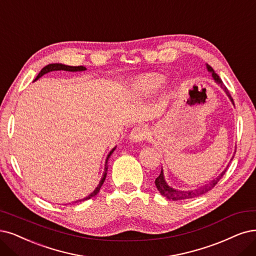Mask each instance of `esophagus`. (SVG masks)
<instances>
[{
    "label": "esophagus",
    "mask_w": 256,
    "mask_h": 256,
    "mask_svg": "<svg viewBox=\"0 0 256 256\" xmlns=\"http://www.w3.org/2000/svg\"><path fill=\"white\" fill-rule=\"evenodd\" d=\"M148 137V128L144 126H138L130 132V139L133 142H142Z\"/></svg>",
    "instance_id": "esophagus-1"
}]
</instances>
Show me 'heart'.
Segmentation results:
<instances>
[{
    "label": "heart",
    "instance_id": "obj_1",
    "mask_svg": "<svg viewBox=\"0 0 256 256\" xmlns=\"http://www.w3.org/2000/svg\"><path fill=\"white\" fill-rule=\"evenodd\" d=\"M166 82V77L160 74H146L133 82L134 92L141 97H148L156 92Z\"/></svg>",
    "mask_w": 256,
    "mask_h": 256
}]
</instances>
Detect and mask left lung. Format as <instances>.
I'll return each instance as SVG.
<instances>
[{
  "label": "left lung",
  "instance_id": "left-lung-1",
  "mask_svg": "<svg viewBox=\"0 0 256 256\" xmlns=\"http://www.w3.org/2000/svg\"><path fill=\"white\" fill-rule=\"evenodd\" d=\"M206 65L208 72L212 74L213 80H214L217 84H218L224 90V92H226V96H228V98H229V99L231 100V102L233 103V99H232V97H231V94H230L229 90H226V88L224 85L222 79L220 78V76L214 72V70L211 68V66H210L209 64H206ZM233 104H234V103H233ZM235 152H236V150H235ZM235 152H234V154H235ZM233 158H234V155L232 156L231 160H232ZM231 160H230V162H231ZM230 162H229V164H230ZM228 166H229V164L226 166V168L224 170V171H222L218 176H217L216 178H214L213 180L209 182V184H204V186H200V188H195V190H186V191L176 190V188H173L172 186H170L168 184V182H166L164 174V170H162V173H160V175L156 178L155 184H156V188H157V190L159 191V193L162 194V196L166 197L168 200H188V198H193V197L200 196V195H202V194H204V193H206V192H209V191L211 190V188H213L216 186V184L220 180L224 174L226 173V168H228Z\"/></svg>",
  "mask_w": 256,
  "mask_h": 256
}]
</instances>
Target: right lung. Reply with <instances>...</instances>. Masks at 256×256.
I'll return each mask as SVG.
<instances>
[{"mask_svg": "<svg viewBox=\"0 0 256 256\" xmlns=\"http://www.w3.org/2000/svg\"><path fill=\"white\" fill-rule=\"evenodd\" d=\"M54 70H65V72H84V70H86V68H84V66H70V65L62 64V63H52V64L46 65L45 68H43L41 70V72H39V74L36 76V78L34 80V81H36L38 79H40V78L42 77V76H44L45 74H48V72H54ZM116 148H117V146L112 148L110 152L108 154V157H106V164H104V172H103V175H102V177H101V179H100L99 184L96 186V188H94V191H92L88 196L82 198V200H76V202H84V200H90V198H92V197H94V195H97V194H98V192L100 191V188L102 186V184H103L104 180H106V175H108V158L110 157V155L112 154L114 150H116Z\"/></svg>", "mask_w": 256, "mask_h": 256, "instance_id": "add662e5", "label": "right lung"}]
</instances>
